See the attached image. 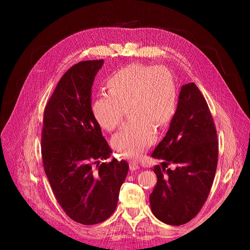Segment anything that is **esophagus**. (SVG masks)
<instances>
[{"label":"esophagus","instance_id":"34e87169","mask_svg":"<svg viewBox=\"0 0 250 250\" xmlns=\"http://www.w3.org/2000/svg\"><path fill=\"white\" fill-rule=\"evenodd\" d=\"M129 168H130V170H138L139 168H140V165H139V163L138 162H136V161H132V162H129Z\"/></svg>","mask_w":250,"mask_h":250}]
</instances>
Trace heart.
I'll return each instance as SVG.
<instances>
[{"mask_svg": "<svg viewBox=\"0 0 250 250\" xmlns=\"http://www.w3.org/2000/svg\"><path fill=\"white\" fill-rule=\"evenodd\" d=\"M108 94L92 104L101 127L113 130L121 125L124 108L136 120L112 139L113 148L127 158H137L156 140V128L166 126L176 111L177 85L171 72L162 67L129 64L106 80Z\"/></svg>", "mask_w": 250, "mask_h": 250, "instance_id": "heart-1", "label": "heart"}]
</instances>
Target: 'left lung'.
<instances>
[{"label": "left lung", "instance_id": "obj_1", "mask_svg": "<svg viewBox=\"0 0 250 250\" xmlns=\"http://www.w3.org/2000/svg\"><path fill=\"white\" fill-rule=\"evenodd\" d=\"M151 156L162 161L153 170L157 185L150 194L152 213L165 224H186L207 201L218 163L213 117L194 83L182 85L166 136Z\"/></svg>", "mask_w": 250, "mask_h": 250}]
</instances>
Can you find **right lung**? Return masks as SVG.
I'll return each instance as SVG.
<instances>
[{"instance_id": "add662e5", "label": "right lung", "mask_w": 250, "mask_h": 250, "mask_svg": "<svg viewBox=\"0 0 250 250\" xmlns=\"http://www.w3.org/2000/svg\"><path fill=\"white\" fill-rule=\"evenodd\" d=\"M103 60L74 64L61 78L43 117V168L63 212L83 225L108 219L128 172L126 161L102 162L112 151L92 112V85Z\"/></svg>"}]
</instances>
